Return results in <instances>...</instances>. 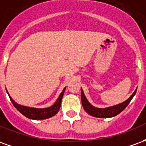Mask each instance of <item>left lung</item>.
<instances>
[{
	"label": "left lung",
	"instance_id": "1",
	"mask_svg": "<svg viewBox=\"0 0 146 146\" xmlns=\"http://www.w3.org/2000/svg\"><path fill=\"white\" fill-rule=\"evenodd\" d=\"M136 91H137V89L135 90V92L131 95V97L127 100H126L125 102H123L120 104L116 105V106H110V107L108 108H104V109H99V108L93 106L89 103V102L87 100L82 88H81V102H82V106L84 110L88 113L89 115L95 116V117H98V118H109V117H113V116H116L119 113H121L123 110L127 106V105L130 103V102L131 101V99L136 93Z\"/></svg>",
	"mask_w": 146,
	"mask_h": 146
}]
</instances>
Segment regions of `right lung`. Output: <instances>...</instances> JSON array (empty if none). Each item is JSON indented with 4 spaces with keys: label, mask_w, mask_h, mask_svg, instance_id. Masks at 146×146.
Returning a JSON list of instances; mask_svg holds the SVG:
<instances>
[{
    "label": "right lung",
    "mask_w": 146,
    "mask_h": 146,
    "mask_svg": "<svg viewBox=\"0 0 146 146\" xmlns=\"http://www.w3.org/2000/svg\"><path fill=\"white\" fill-rule=\"evenodd\" d=\"M65 90H66V88L63 89V91L62 92L59 97L58 98L57 101L55 102V103L53 106H51V107L44 108V109H36V108L27 107V106H23L17 104L10 97V95H8V92L7 93H8V96L10 98V100L12 102L13 106L17 109L18 111H19L26 117L32 119H44L54 116L58 112V110L60 109L61 102H62V96L64 95Z\"/></svg>",
    "instance_id": "add662e5"
}]
</instances>
